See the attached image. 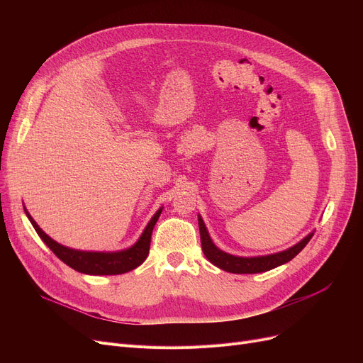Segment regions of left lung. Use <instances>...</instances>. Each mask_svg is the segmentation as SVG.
Returning a JSON list of instances; mask_svg holds the SVG:
<instances>
[{
    "instance_id": "obj_1",
    "label": "left lung",
    "mask_w": 363,
    "mask_h": 363,
    "mask_svg": "<svg viewBox=\"0 0 363 363\" xmlns=\"http://www.w3.org/2000/svg\"><path fill=\"white\" fill-rule=\"evenodd\" d=\"M199 228H200L201 249L204 256L208 259V262L218 266L219 269L231 272V274H259V272L271 271L277 268V266H281L284 263L290 262L293 257H296L313 237V233H311L300 242L290 247V249L275 255H266V256H257V257H240V256L225 253L220 249H218V247L213 244L211 235H208L206 225L200 216H199Z\"/></svg>"
}]
</instances>
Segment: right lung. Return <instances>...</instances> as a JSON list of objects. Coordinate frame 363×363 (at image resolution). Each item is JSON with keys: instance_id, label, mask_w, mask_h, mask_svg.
Returning a JSON list of instances; mask_svg holds the SVG:
<instances>
[{"instance_id": "add662e5", "label": "right lung", "mask_w": 363, "mask_h": 363, "mask_svg": "<svg viewBox=\"0 0 363 363\" xmlns=\"http://www.w3.org/2000/svg\"><path fill=\"white\" fill-rule=\"evenodd\" d=\"M25 213L29 218L30 223L33 225L36 234L40 235V238L50 247V250L62 262L70 266L72 269L86 275H121L135 269L137 266H140L147 259L150 252L152 228H155L162 213V208H159L156 215L151 218V220L145 226L144 233L141 234L140 240L135 244L126 250L110 252V253L82 252V250H74V249H70V247L59 244L52 238H50L41 228L38 226V223L32 219V216L29 215L26 208H25Z\"/></svg>"}]
</instances>
